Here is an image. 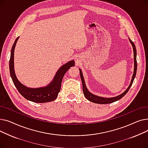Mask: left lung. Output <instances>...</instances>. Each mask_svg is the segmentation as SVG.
<instances>
[{
  "mask_svg": "<svg viewBox=\"0 0 148 148\" xmlns=\"http://www.w3.org/2000/svg\"><path fill=\"white\" fill-rule=\"evenodd\" d=\"M129 41L130 42V43L131 44L132 46H133V52H134V73L133 74V77H132V79L131 80V83L129 84V86L128 87V88L124 91L122 94H120L119 95H118L114 97H112V98H106V97H99L97 95H95L94 94H92L91 92H90L86 86V83H85V81L84 79V77L82 73V71L81 69H79L80 70V77H81V80H82V86H83V94L84 95L86 99H88L90 101L96 104H110V103H112L113 102L119 100L120 99H121L124 95H125L128 92V91L129 90L130 88H131L132 84L133 83V81L135 79V77L136 75V72H137V60H136V56H137V51H136V46L134 45V44L133 43V42L129 38Z\"/></svg>",
  "mask_w": 148,
  "mask_h": 148,
  "instance_id": "1",
  "label": "left lung"
}]
</instances>
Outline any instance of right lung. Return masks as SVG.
I'll use <instances>...</instances> for the list:
<instances>
[{"label":"right lung","instance_id":"add662e5","mask_svg":"<svg viewBox=\"0 0 148 148\" xmlns=\"http://www.w3.org/2000/svg\"><path fill=\"white\" fill-rule=\"evenodd\" d=\"M19 37L15 40L11 51L10 60V72L12 82L20 94L27 100L36 103H44L53 101L58 97L60 90L61 83L65 74L68 70L75 65L74 60L69 61L64 65H62L58 70L52 81L46 86L32 88H28L22 84L17 78L14 70V50Z\"/></svg>","mask_w":148,"mask_h":148}]
</instances>
